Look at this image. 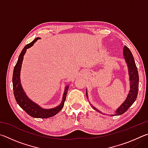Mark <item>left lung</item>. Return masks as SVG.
<instances>
[{
    "instance_id": "8db88e82",
    "label": "left lung",
    "mask_w": 148,
    "mask_h": 148,
    "mask_svg": "<svg viewBox=\"0 0 148 148\" xmlns=\"http://www.w3.org/2000/svg\"><path fill=\"white\" fill-rule=\"evenodd\" d=\"M123 54L125 61H126L129 67V74L130 76V81H131V90H130L127 98L123 103L121 104V106L116 110V114L114 116H119V115H121L124 114L125 112H127V110L131 106V105L136 101L138 95V72L137 67L136 66V64H135L131 51H130V49L126 46H125L123 48ZM86 95L87 96V94ZM92 108L95 110L99 112L95 107ZM112 116H114V115H112Z\"/></svg>"
}]
</instances>
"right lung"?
Returning a JSON list of instances; mask_svg holds the SVG:
<instances>
[{"label": "right lung", "mask_w": 148, "mask_h": 148, "mask_svg": "<svg viewBox=\"0 0 148 148\" xmlns=\"http://www.w3.org/2000/svg\"><path fill=\"white\" fill-rule=\"evenodd\" d=\"M40 38H36L33 41L31 42L30 44H27L24 48L22 50L21 53H20L18 60L14 67L13 77H12V82H13V90L14 95L16 99V101L17 104L19 105V106L22 109L24 110L29 116L32 117H36V118H48L56 115L58 112H59L62 110L64 106V103L65 100H66V94L68 92V87L67 86L65 89V91L63 95V98L61 104L57 107L51 109H43L40 107L38 104L31 101L23 91V89L22 88L20 82V72H21V68L22 62H23V56L25 53L27 49L31 47L33 45L35 42H36Z\"/></svg>", "instance_id": "right-lung-1"}]
</instances>
